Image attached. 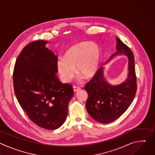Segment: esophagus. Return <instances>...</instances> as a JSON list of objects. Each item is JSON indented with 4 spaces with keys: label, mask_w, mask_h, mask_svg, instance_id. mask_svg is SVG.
<instances>
[{
    "label": "esophagus",
    "mask_w": 155,
    "mask_h": 155,
    "mask_svg": "<svg viewBox=\"0 0 155 155\" xmlns=\"http://www.w3.org/2000/svg\"><path fill=\"white\" fill-rule=\"evenodd\" d=\"M73 88H74V93H75V92H77V91H78V90H80V87L76 86H74L73 87Z\"/></svg>",
    "instance_id": "1"
}]
</instances>
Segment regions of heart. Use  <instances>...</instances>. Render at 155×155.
I'll list each match as a JSON object with an SVG mask.
<instances>
[{
  "label": "heart",
  "mask_w": 155,
  "mask_h": 155,
  "mask_svg": "<svg viewBox=\"0 0 155 155\" xmlns=\"http://www.w3.org/2000/svg\"><path fill=\"white\" fill-rule=\"evenodd\" d=\"M102 57L98 44L90 41L77 42L65 51L63 58L58 59L57 73L62 82L68 83L75 76L76 68L79 75L91 80L99 71Z\"/></svg>",
  "instance_id": "b5f03b06"
}]
</instances>
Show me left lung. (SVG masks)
<instances>
[{
	"instance_id": "8db88e82",
	"label": "left lung",
	"mask_w": 155,
	"mask_h": 155,
	"mask_svg": "<svg viewBox=\"0 0 155 155\" xmlns=\"http://www.w3.org/2000/svg\"><path fill=\"white\" fill-rule=\"evenodd\" d=\"M116 39L117 52L107 62L117 56H126L128 59L126 79L119 84H110L104 77V69L101 68L84 87L88 95L86 104L87 113L94 120L104 124L115 121L124 113L133 101L137 90L134 54L119 38Z\"/></svg>"
}]
</instances>
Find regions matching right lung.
Segmentation results:
<instances>
[{"instance_id": "obj_1", "label": "right lung", "mask_w": 155, "mask_h": 155, "mask_svg": "<svg viewBox=\"0 0 155 155\" xmlns=\"http://www.w3.org/2000/svg\"><path fill=\"white\" fill-rule=\"evenodd\" d=\"M48 43L35 41L23 49L13 78L17 100L29 118L42 128L54 130L67 118L74 91L71 85L62 84L56 76L58 58L46 47Z\"/></svg>"}]
</instances>
